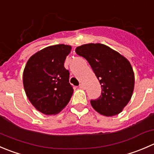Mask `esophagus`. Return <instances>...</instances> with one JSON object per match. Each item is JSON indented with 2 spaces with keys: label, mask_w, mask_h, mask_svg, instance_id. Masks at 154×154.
<instances>
[{
  "label": "esophagus",
  "mask_w": 154,
  "mask_h": 154,
  "mask_svg": "<svg viewBox=\"0 0 154 154\" xmlns=\"http://www.w3.org/2000/svg\"><path fill=\"white\" fill-rule=\"evenodd\" d=\"M79 87H80V89H84V88H85V86H84V85L83 84V83H80V86H79Z\"/></svg>",
  "instance_id": "1"
}]
</instances>
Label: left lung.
Instances as JSON below:
<instances>
[{"label":"left lung","instance_id":"1","mask_svg":"<svg viewBox=\"0 0 154 154\" xmlns=\"http://www.w3.org/2000/svg\"><path fill=\"white\" fill-rule=\"evenodd\" d=\"M92 67L101 86V95L90 101L100 114H119L132 98L135 74L130 62L118 52L101 44H87L75 49Z\"/></svg>","mask_w":154,"mask_h":154}]
</instances>
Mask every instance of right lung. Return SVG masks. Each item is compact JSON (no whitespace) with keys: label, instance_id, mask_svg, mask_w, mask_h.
Instances as JSON below:
<instances>
[{"label":"right lung","instance_id":"right-lung-1","mask_svg":"<svg viewBox=\"0 0 154 154\" xmlns=\"http://www.w3.org/2000/svg\"><path fill=\"white\" fill-rule=\"evenodd\" d=\"M71 47L57 44L31 56L23 71V86L30 102L46 115L63 110L74 92L69 83V71L64 67Z\"/></svg>","mask_w":154,"mask_h":154}]
</instances>
